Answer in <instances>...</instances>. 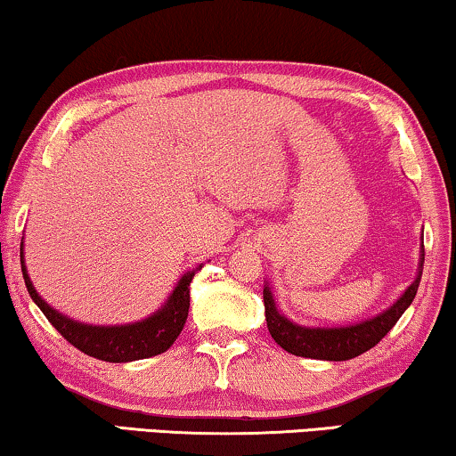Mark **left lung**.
<instances>
[{
  "label": "left lung",
  "mask_w": 456,
  "mask_h": 456,
  "mask_svg": "<svg viewBox=\"0 0 456 456\" xmlns=\"http://www.w3.org/2000/svg\"><path fill=\"white\" fill-rule=\"evenodd\" d=\"M421 256L423 249H421ZM423 271V258L419 262V273L409 289L396 299V304L382 312L380 316L365 320L355 326H341V329H305V326L293 324L283 314L277 310L273 293L265 287V310L268 332L274 338V343L291 355L310 357V359H326V362H347L357 355L365 354L371 347H376L388 330L396 324V320L403 316V312L411 305V301L418 293L419 281Z\"/></svg>",
  "instance_id": "8db88e82"
}]
</instances>
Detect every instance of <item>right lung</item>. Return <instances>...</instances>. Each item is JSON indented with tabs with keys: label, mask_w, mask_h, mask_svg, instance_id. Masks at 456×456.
Wrapping results in <instances>:
<instances>
[{
	"label": "right lung",
	"mask_w": 456,
	"mask_h": 456,
	"mask_svg": "<svg viewBox=\"0 0 456 456\" xmlns=\"http://www.w3.org/2000/svg\"><path fill=\"white\" fill-rule=\"evenodd\" d=\"M20 265H22V277L27 283V289L33 297L35 304L41 307L45 318L53 324V329L66 338L69 345L80 349L82 354L102 359V362L124 363V362H136V359H146L152 355H159L167 351L173 345V341L182 332L185 320H188L190 310V283L194 279L196 271L185 273L173 293L167 299V304L152 314L151 318L142 320V322H134L126 326H88L74 322L60 312H55L49 304H45L41 295L35 291L33 283H30L27 266H24L22 256V243H20Z\"/></svg>",
	"instance_id": "obj_1"
}]
</instances>
